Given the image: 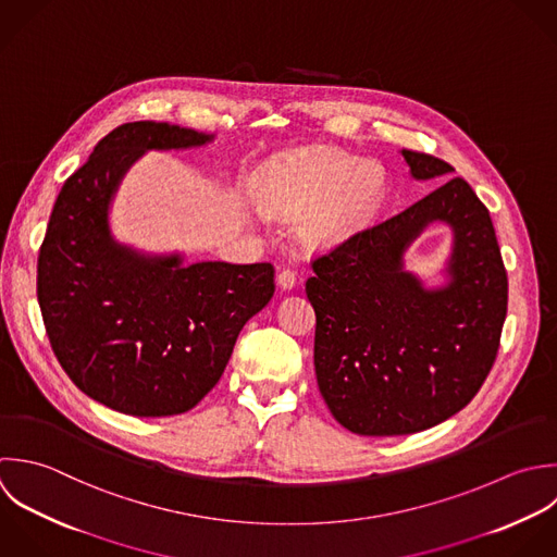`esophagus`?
<instances>
[{
	"label": "esophagus",
	"mask_w": 557,
	"mask_h": 557,
	"mask_svg": "<svg viewBox=\"0 0 557 557\" xmlns=\"http://www.w3.org/2000/svg\"><path fill=\"white\" fill-rule=\"evenodd\" d=\"M295 282H297L295 271H290V269H282V271L277 273V284H280V288L290 290V288L295 286Z\"/></svg>",
	"instance_id": "34e87169"
}]
</instances>
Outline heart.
<instances>
[{
    "instance_id": "obj_1",
    "label": "heart",
    "mask_w": 557,
    "mask_h": 557,
    "mask_svg": "<svg viewBox=\"0 0 557 557\" xmlns=\"http://www.w3.org/2000/svg\"><path fill=\"white\" fill-rule=\"evenodd\" d=\"M384 193L380 164L343 149L317 147L280 158L256 188L258 206L275 216H299L297 238L308 247L351 234Z\"/></svg>"
}]
</instances>
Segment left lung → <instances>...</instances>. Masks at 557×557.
Segmentation results:
<instances>
[{"label":"left lung","instance_id":"1","mask_svg":"<svg viewBox=\"0 0 557 557\" xmlns=\"http://www.w3.org/2000/svg\"><path fill=\"white\" fill-rule=\"evenodd\" d=\"M401 153L417 180L454 171L430 153ZM432 220L455 227L453 282L438 292H425L400 264L405 247ZM310 264L314 371L343 428L404 436L471 404L497 360L508 273L488 208L462 177L354 232Z\"/></svg>","mask_w":557,"mask_h":557}]
</instances>
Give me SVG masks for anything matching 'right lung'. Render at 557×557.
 Masks as SVG:
<instances>
[{
	"label": "right lung",
	"instance_id": "add662e5",
	"mask_svg": "<svg viewBox=\"0 0 557 557\" xmlns=\"http://www.w3.org/2000/svg\"><path fill=\"white\" fill-rule=\"evenodd\" d=\"M195 129L134 121L103 136L66 177L38 251L49 345L90 399L132 417L195 408L221 380L243 325L275 293L271 262L147 258L112 240L108 206L145 149L195 147Z\"/></svg>",
	"mask_w": 557,
	"mask_h": 557
}]
</instances>
